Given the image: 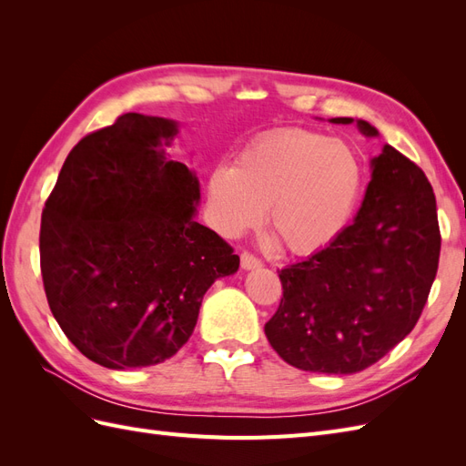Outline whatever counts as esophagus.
Listing matches in <instances>:
<instances>
[{
  "label": "esophagus",
  "instance_id": "1",
  "mask_svg": "<svg viewBox=\"0 0 466 466\" xmlns=\"http://www.w3.org/2000/svg\"><path fill=\"white\" fill-rule=\"evenodd\" d=\"M241 266L245 268V270H255V268H260V266H262V260H260L258 257L252 255V252L243 250V252H241Z\"/></svg>",
  "mask_w": 466,
  "mask_h": 466
}]
</instances>
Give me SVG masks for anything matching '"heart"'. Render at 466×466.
<instances>
[{
    "label": "heart",
    "mask_w": 466,
    "mask_h": 466,
    "mask_svg": "<svg viewBox=\"0 0 466 466\" xmlns=\"http://www.w3.org/2000/svg\"><path fill=\"white\" fill-rule=\"evenodd\" d=\"M361 188V165L330 136L281 128L266 132L208 180V208L225 237L268 229L293 255H311L342 231Z\"/></svg>",
    "instance_id": "heart-1"
}]
</instances>
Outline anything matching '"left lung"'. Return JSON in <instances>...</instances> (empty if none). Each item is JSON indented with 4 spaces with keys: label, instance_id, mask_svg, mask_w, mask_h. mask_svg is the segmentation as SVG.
<instances>
[{
    "label": "left lung",
    "instance_id": "1",
    "mask_svg": "<svg viewBox=\"0 0 466 466\" xmlns=\"http://www.w3.org/2000/svg\"><path fill=\"white\" fill-rule=\"evenodd\" d=\"M358 126L377 136L371 124ZM371 167L354 223L307 260L278 270L284 295L264 332L298 370L363 371L412 332L426 307L441 250L433 188L392 146Z\"/></svg>",
    "mask_w": 466,
    "mask_h": 466
}]
</instances>
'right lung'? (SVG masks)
<instances>
[{"label": "right lung", "mask_w": 466, "mask_h": 466, "mask_svg": "<svg viewBox=\"0 0 466 466\" xmlns=\"http://www.w3.org/2000/svg\"><path fill=\"white\" fill-rule=\"evenodd\" d=\"M177 122L126 112L69 151L40 221L54 319L108 370L146 368L188 342L204 293L237 272L233 247L198 221V178L168 161Z\"/></svg>", "instance_id": "obj_1"}]
</instances>
